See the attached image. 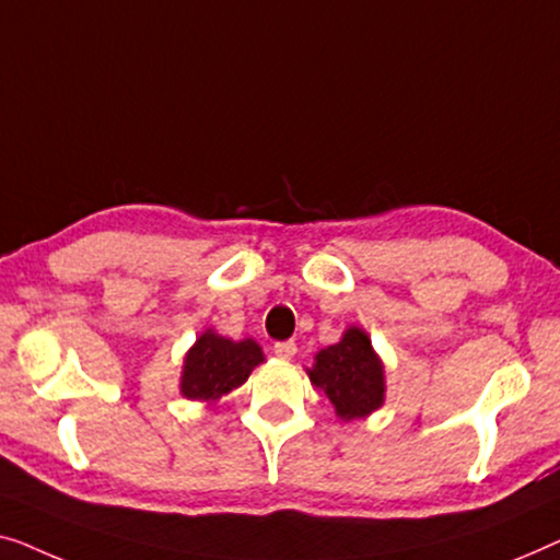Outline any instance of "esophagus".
Returning <instances> with one entry per match:
<instances>
[{
    "mask_svg": "<svg viewBox=\"0 0 560 560\" xmlns=\"http://www.w3.org/2000/svg\"><path fill=\"white\" fill-rule=\"evenodd\" d=\"M273 352H277V358H281V360H291L296 355V345L291 340L277 342V345H273Z\"/></svg>",
    "mask_w": 560,
    "mask_h": 560,
    "instance_id": "esophagus-1",
    "label": "esophagus"
}]
</instances>
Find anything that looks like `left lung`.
Instances as JSON below:
<instances>
[{"label":"left lung","instance_id":"8db88e82","mask_svg":"<svg viewBox=\"0 0 560 560\" xmlns=\"http://www.w3.org/2000/svg\"><path fill=\"white\" fill-rule=\"evenodd\" d=\"M306 375L314 388L329 398L342 421L365 419L385 400L383 362L360 327L345 329L340 342L319 350Z\"/></svg>","mask_w":560,"mask_h":560}]
</instances>
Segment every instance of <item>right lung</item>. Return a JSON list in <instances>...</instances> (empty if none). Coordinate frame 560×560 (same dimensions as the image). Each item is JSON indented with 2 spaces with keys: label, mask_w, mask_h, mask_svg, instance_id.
<instances>
[{
  "label": "right lung",
  "mask_w": 560,
  "mask_h": 560,
  "mask_svg": "<svg viewBox=\"0 0 560 560\" xmlns=\"http://www.w3.org/2000/svg\"><path fill=\"white\" fill-rule=\"evenodd\" d=\"M261 362L264 352L256 340L233 342L212 329H205L185 355L179 393L190 400L212 404L246 383L250 370Z\"/></svg>",
  "instance_id": "obj_1"
}]
</instances>
